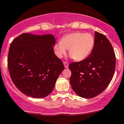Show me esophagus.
I'll return each mask as SVG.
<instances>
[{
    "mask_svg": "<svg viewBox=\"0 0 124 124\" xmlns=\"http://www.w3.org/2000/svg\"><path fill=\"white\" fill-rule=\"evenodd\" d=\"M64 65V67L65 68H68V63L67 62H63Z\"/></svg>",
    "mask_w": 124,
    "mask_h": 124,
    "instance_id": "34e87169",
    "label": "esophagus"
}]
</instances>
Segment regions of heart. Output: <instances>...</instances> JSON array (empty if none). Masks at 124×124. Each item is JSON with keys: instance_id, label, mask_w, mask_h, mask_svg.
I'll return each mask as SVG.
<instances>
[{"instance_id": "heart-1", "label": "heart", "mask_w": 124, "mask_h": 124, "mask_svg": "<svg viewBox=\"0 0 124 124\" xmlns=\"http://www.w3.org/2000/svg\"><path fill=\"white\" fill-rule=\"evenodd\" d=\"M94 39L91 33L74 32L66 35L54 46L55 54L62 58L68 49L69 54L74 60L82 61L86 59L93 47Z\"/></svg>"}]
</instances>
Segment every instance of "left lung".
<instances>
[{"instance_id":"left-lung-1","label":"left lung","mask_w":124,"mask_h":124,"mask_svg":"<svg viewBox=\"0 0 124 124\" xmlns=\"http://www.w3.org/2000/svg\"><path fill=\"white\" fill-rule=\"evenodd\" d=\"M94 44L89 56L68 67L73 91L83 98H92L104 91L111 82L116 68L113 46L102 33L94 32Z\"/></svg>"}]
</instances>
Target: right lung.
Masks as SVG:
<instances>
[{
	"label": "right lung",
	"mask_w": 124,
	"mask_h": 124,
	"mask_svg": "<svg viewBox=\"0 0 124 124\" xmlns=\"http://www.w3.org/2000/svg\"><path fill=\"white\" fill-rule=\"evenodd\" d=\"M53 35L23 33L10 44L7 65L11 80L23 93L33 98L46 97L64 70L54 53Z\"/></svg>",
	"instance_id": "1"
}]
</instances>
